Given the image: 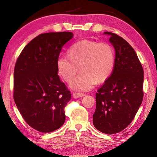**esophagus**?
<instances>
[{
    "label": "esophagus",
    "instance_id": "34e87169",
    "mask_svg": "<svg viewBox=\"0 0 157 157\" xmlns=\"http://www.w3.org/2000/svg\"><path fill=\"white\" fill-rule=\"evenodd\" d=\"M72 96L74 98H81L82 96H84V94H83V93H79V92H74L72 94Z\"/></svg>",
    "mask_w": 157,
    "mask_h": 157
}]
</instances>
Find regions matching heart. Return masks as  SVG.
Here are the masks:
<instances>
[{
  "label": "heart",
  "mask_w": 157,
  "mask_h": 157,
  "mask_svg": "<svg viewBox=\"0 0 157 157\" xmlns=\"http://www.w3.org/2000/svg\"><path fill=\"white\" fill-rule=\"evenodd\" d=\"M68 56H59L56 69L59 75L69 83L80 68L81 73L70 84L73 90L88 91L96 85L107 81L115 65V52L111 44L84 40L75 43Z\"/></svg>",
  "instance_id": "b5f03b06"
}]
</instances>
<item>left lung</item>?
<instances>
[{"label": "left lung", "instance_id": "1", "mask_svg": "<svg viewBox=\"0 0 157 157\" xmlns=\"http://www.w3.org/2000/svg\"><path fill=\"white\" fill-rule=\"evenodd\" d=\"M109 42L115 51L111 76L96 94L93 124L100 132L113 134L128 127L143 100L144 71L135 51L118 35L109 32Z\"/></svg>", "mask_w": 157, "mask_h": 157}]
</instances>
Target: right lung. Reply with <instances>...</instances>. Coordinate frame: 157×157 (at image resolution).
<instances>
[{
  "mask_svg": "<svg viewBox=\"0 0 157 157\" xmlns=\"http://www.w3.org/2000/svg\"><path fill=\"white\" fill-rule=\"evenodd\" d=\"M73 37L69 32L42 34L25 46L17 60L13 98L22 117L38 132H52L65 123L64 109L71 94L60 80L56 61Z\"/></svg>",
  "mask_w": 157,
  "mask_h": 157,
  "instance_id": "obj_1",
  "label": "right lung"
}]
</instances>
